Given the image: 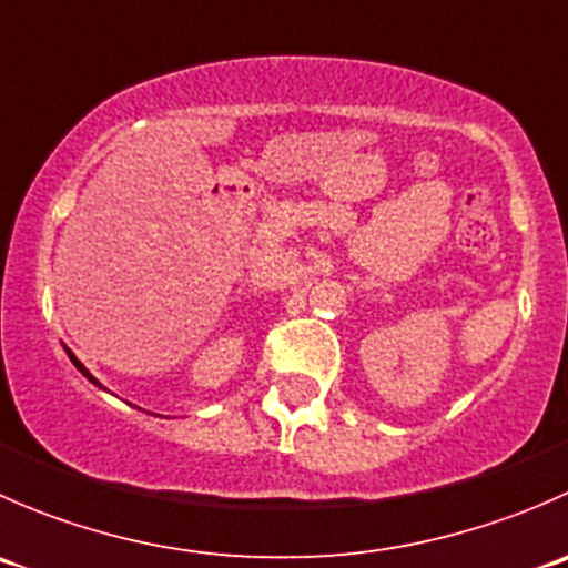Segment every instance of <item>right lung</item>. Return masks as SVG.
<instances>
[{
  "mask_svg": "<svg viewBox=\"0 0 568 568\" xmlns=\"http://www.w3.org/2000/svg\"><path fill=\"white\" fill-rule=\"evenodd\" d=\"M65 352H68V357H71V363H73V365H77V368H79V371H82V374H84V376H88V379H90V382H93V385H99V379H93V376H90V371H88V368H84V365H82V363H79V359H77V357H73V352H71V348H65Z\"/></svg>",
  "mask_w": 568,
  "mask_h": 568,
  "instance_id": "right-lung-1",
  "label": "right lung"
}]
</instances>
